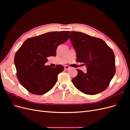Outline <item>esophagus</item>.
I'll return each instance as SVG.
<instances>
[{"instance_id":"34e87169","label":"esophagus","mask_w":130,"mask_h":130,"mask_svg":"<svg viewBox=\"0 0 130 130\" xmlns=\"http://www.w3.org/2000/svg\"><path fill=\"white\" fill-rule=\"evenodd\" d=\"M69 68H70V67H69L68 66H64V69H66V70H67V69H68Z\"/></svg>"}]
</instances>
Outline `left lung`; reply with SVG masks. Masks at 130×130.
I'll use <instances>...</instances> for the list:
<instances>
[{"instance_id": "1", "label": "left lung", "mask_w": 130, "mask_h": 130, "mask_svg": "<svg viewBox=\"0 0 130 130\" xmlns=\"http://www.w3.org/2000/svg\"><path fill=\"white\" fill-rule=\"evenodd\" d=\"M70 40L76 51L77 61L84 63L86 73L77 69L73 84L80 92L95 95L108 87L116 73L115 56L105 42L80 32L70 31Z\"/></svg>"}]
</instances>
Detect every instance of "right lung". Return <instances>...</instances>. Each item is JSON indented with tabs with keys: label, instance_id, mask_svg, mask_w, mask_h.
<instances>
[{
	"label": "right lung",
	"instance_id": "add662e5",
	"mask_svg": "<svg viewBox=\"0 0 130 130\" xmlns=\"http://www.w3.org/2000/svg\"><path fill=\"white\" fill-rule=\"evenodd\" d=\"M70 31L50 32L29 38L15 53L14 62L21 84L31 93L43 95L56 84L63 66H45L47 57L55 56L57 47L69 39Z\"/></svg>",
	"mask_w": 130,
	"mask_h": 130
}]
</instances>
